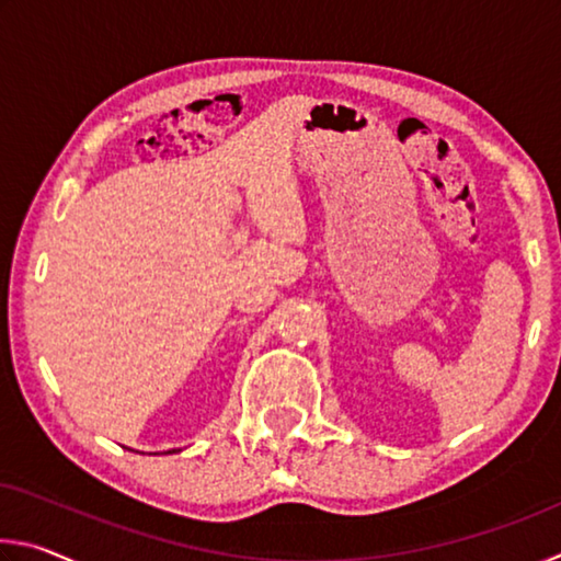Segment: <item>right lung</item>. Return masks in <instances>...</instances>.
<instances>
[{"mask_svg":"<svg viewBox=\"0 0 561 561\" xmlns=\"http://www.w3.org/2000/svg\"><path fill=\"white\" fill-rule=\"evenodd\" d=\"M168 453H173V450H168Z\"/></svg>","mask_w":561,"mask_h":561,"instance_id":"add662e5","label":"right lung"}]
</instances>
